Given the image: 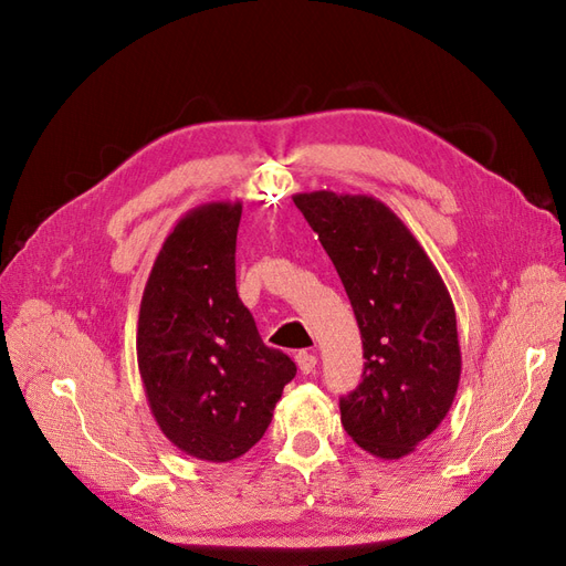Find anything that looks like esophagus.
Returning <instances> with one entry per match:
<instances>
[{
  "mask_svg": "<svg viewBox=\"0 0 566 566\" xmlns=\"http://www.w3.org/2000/svg\"><path fill=\"white\" fill-rule=\"evenodd\" d=\"M297 366H300V370H302L304 375H310V373L316 370L318 358H316L314 354H310V352H300V354H297Z\"/></svg>",
  "mask_w": 566,
  "mask_h": 566,
  "instance_id": "34e87169",
  "label": "esophagus"
}]
</instances>
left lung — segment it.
I'll list each match as a JSON object with an SVG mask.
<instances>
[{
  "label": "left lung",
  "instance_id": "left-lung-1",
  "mask_svg": "<svg viewBox=\"0 0 566 566\" xmlns=\"http://www.w3.org/2000/svg\"><path fill=\"white\" fill-rule=\"evenodd\" d=\"M293 200L333 260L361 331L364 375L339 399L342 424L370 455L399 460L455 399L462 364L449 290L378 198L314 191Z\"/></svg>",
  "mask_w": 566,
  "mask_h": 566
}]
</instances>
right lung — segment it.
<instances>
[{
    "label": "right lung",
    "instance_id": "right-lung-1",
    "mask_svg": "<svg viewBox=\"0 0 566 566\" xmlns=\"http://www.w3.org/2000/svg\"><path fill=\"white\" fill-rule=\"evenodd\" d=\"M243 202L186 212L144 287L136 358L150 413L186 455L229 462L266 432L297 366L266 347L235 290Z\"/></svg>",
    "mask_w": 566,
    "mask_h": 566
}]
</instances>
